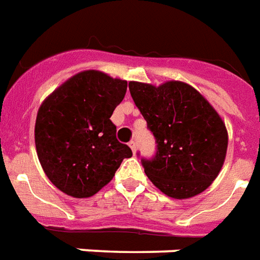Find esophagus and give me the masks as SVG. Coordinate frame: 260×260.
Returning a JSON list of instances; mask_svg holds the SVG:
<instances>
[{"label": "esophagus", "instance_id": "obj_1", "mask_svg": "<svg viewBox=\"0 0 260 260\" xmlns=\"http://www.w3.org/2000/svg\"><path fill=\"white\" fill-rule=\"evenodd\" d=\"M129 147H131V150H132V153L135 154L136 153V142H134V140H132V142H129Z\"/></svg>", "mask_w": 260, "mask_h": 260}]
</instances>
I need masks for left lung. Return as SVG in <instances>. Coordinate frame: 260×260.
Instances as JSON below:
<instances>
[{
	"label": "left lung",
	"instance_id": "obj_1",
	"mask_svg": "<svg viewBox=\"0 0 260 260\" xmlns=\"http://www.w3.org/2000/svg\"><path fill=\"white\" fill-rule=\"evenodd\" d=\"M129 91L157 142L154 158L142 159L151 183L176 200L208 189L222 169L229 143L218 111L182 81L158 86L129 81Z\"/></svg>",
	"mask_w": 260,
	"mask_h": 260
}]
</instances>
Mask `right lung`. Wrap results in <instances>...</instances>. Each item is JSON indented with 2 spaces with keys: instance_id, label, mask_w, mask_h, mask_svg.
Segmentation results:
<instances>
[{
  "instance_id": "1",
  "label": "right lung",
  "mask_w": 260,
  "mask_h": 260,
  "mask_svg": "<svg viewBox=\"0 0 260 260\" xmlns=\"http://www.w3.org/2000/svg\"><path fill=\"white\" fill-rule=\"evenodd\" d=\"M125 92V80L85 70L40 106L34 128L38 159L48 179L67 196L92 197L113 179L122 159L132 157L115 138L110 120Z\"/></svg>"
}]
</instances>
